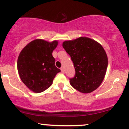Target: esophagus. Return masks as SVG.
Segmentation results:
<instances>
[{
    "label": "esophagus",
    "instance_id": "34e87169",
    "mask_svg": "<svg viewBox=\"0 0 129 129\" xmlns=\"http://www.w3.org/2000/svg\"><path fill=\"white\" fill-rule=\"evenodd\" d=\"M60 70H61V72L63 73H63H64V69H63V67H61Z\"/></svg>",
    "mask_w": 129,
    "mask_h": 129
}]
</instances>
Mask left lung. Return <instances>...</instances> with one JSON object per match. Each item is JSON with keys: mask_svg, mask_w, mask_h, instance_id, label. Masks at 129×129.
<instances>
[{"mask_svg": "<svg viewBox=\"0 0 129 129\" xmlns=\"http://www.w3.org/2000/svg\"><path fill=\"white\" fill-rule=\"evenodd\" d=\"M63 49L71 57L75 74L70 84L82 93H90L103 81L108 66L106 52L102 45L88 37L67 40Z\"/></svg>", "mask_w": 129, "mask_h": 129, "instance_id": "1", "label": "left lung"}]
</instances>
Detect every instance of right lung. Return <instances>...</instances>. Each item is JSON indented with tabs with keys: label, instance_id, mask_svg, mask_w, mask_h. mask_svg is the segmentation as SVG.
Here are the masks:
<instances>
[{
	"label": "right lung",
	"instance_id": "obj_1",
	"mask_svg": "<svg viewBox=\"0 0 129 129\" xmlns=\"http://www.w3.org/2000/svg\"><path fill=\"white\" fill-rule=\"evenodd\" d=\"M57 40L49 42L42 39L30 42L22 50L17 60V69L23 83L30 90L40 93L52 84L60 70L55 66L52 52Z\"/></svg>",
	"mask_w": 129,
	"mask_h": 129
}]
</instances>
